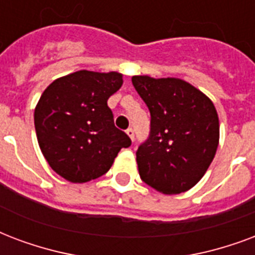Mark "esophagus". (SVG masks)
Segmentation results:
<instances>
[{
  "label": "esophagus",
  "instance_id": "34e87169",
  "mask_svg": "<svg viewBox=\"0 0 255 255\" xmlns=\"http://www.w3.org/2000/svg\"><path fill=\"white\" fill-rule=\"evenodd\" d=\"M126 134L129 135L130 139H131V141H134V130L131 129V128H129V129L126 130Z\"/></svg>",
  "mask_w": 255,
  "mask_h": 255
}]
</instances>
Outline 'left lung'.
Returning a JSON list of instances; mask_svg holds the SVG:
<instances>
[{
	"mask_svg": "<svg viewBox=\"0 0 255 255\" xmlns=\"http://www.w3.org/2000/svg\"><path fill=\"white\" fill-rule=\"evenodd\" d=\"M150 112L149 138L137 150L139 177L163 194L194 186L210 166L220 141L212 100L179 78L133 76Z\"/></svg>",
	"mask_w": 255,
	"mask_h": 255,
	"instance_id": "obj_1",
	"label": "left lung"
}]
</instances>
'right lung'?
<instances>
[{"label":"right lung","instance_id":"1","mask_svg":"<svg viewBox=\"0 0 255 255\" xmlns=\"http://www.w3.org/2000/svg\"><path fill=\"white\" fill-rule=\"evenodd\" d=\"M124 84L117 72L80 70L49 85L34 110L39 149L49 166L70 182L96 179L109 170L128 134L114 126L108 100Z\"/></svg>","mask_w":255,"mask_h":255}]
</instances>
